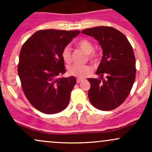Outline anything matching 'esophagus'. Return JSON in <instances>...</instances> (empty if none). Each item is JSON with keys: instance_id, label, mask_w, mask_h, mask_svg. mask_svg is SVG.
Segmentation results:
<instances>
[{"instance_id": "1", "label": "esophagus", "mask_w": 152, "mask_h": 152, "mask_svg": "<svg viewBox=\"0 0 152 152\" xmlns=\"http://www.w3.org/2000/svg\"><path fill=\"white\" fill-rule=\"evenodd\" d=\"M83 81V80L81 79V78H77V79H76V82H77L78 83H81V82Z\"/></svg>"}]
</instances>
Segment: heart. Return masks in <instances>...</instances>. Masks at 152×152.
Instances as JSON below:
<instances>
[{"label": "heart", "instance_id": "heart-1", "mask_svg": "<svg viewBox=\"0 0 152 152\" xmlns=\"http://www.w3.org/2000/svg\"><path fill=\"white\" fill-rule=\"evenodd\" d=\"M77 46L81 48L85 53L88 54V58L91 62H96L98 59V54L94 51V45L91 41L87 38H82L78 41ZM61 57L64 61L69 64L71 59V48L67 45L63 48L61 51ZM68 72L71 76H75L79 78H84L87 75L91 72V68L88 65H78L73 64L69 66Z\"/></svg>", "mask_w": 152, "mask_h": 152}]
</instances>
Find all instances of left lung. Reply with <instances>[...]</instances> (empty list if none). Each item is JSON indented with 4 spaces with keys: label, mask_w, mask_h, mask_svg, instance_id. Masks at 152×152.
<instances>
[{
    "label": "left lung",
    "mask_w": 152,
    "mask_h": 152,
    "mask_svg": "<svg viewBox=\"0 0 152 152\" xmlns=\"http://www.w3.org/2000/svg\"><path fill=\"white\" fill-rule=\"evenodd\" d=\"M81 32L96 39L103 50L96 72L100 79H87L91 83L88 99L96 109L111 111L124 102L135 81L137 70L133 48L126 36L114 28L97 26Z\"/></svg>",
    "instance_id": "left-lung-1"
}]
</instances>
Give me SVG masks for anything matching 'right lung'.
<instances>
[{
	"label": "right lung",
	"instance_id": "right-lung-1",
	"mask_svg": "<svg viewBox=\"0 0 152 152\" xmlns=\"http://www.w3.org/2000/svg\"><path fill=\"white\" fill-rule=\"evenodd\" d=\"M79 34V31L40 30L23 45L18 66L23 91L41 112L56 114L69 104L76 81L74 76L59 78L66 73L61 51Z\"/></svg>",
	"mask_w": 152,
	"mask_h": 152
}]
</instances>
